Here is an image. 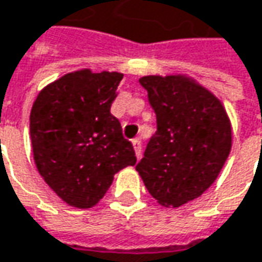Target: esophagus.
Masks as SVG:
<instances>
[{"label": "esophagus", "mask_w": 262, "mask_h": 262, "mask_svg": "<svg viewBox=\"0 0 262 262\" xmlns=\"http://www.w3.org/2000/svg\"><path fill=\"white\" fill-rule=\"evenodd\" d=\"M132 144H133V148H135V154H136V157H138V159H141V154H142V145H141V141H139V139H133V141H132Z\"/></svg>", "instance_id": "esophagus-1"}]
</instances>
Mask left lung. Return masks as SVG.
I'll return each mask as SVG.
<instances>
[{
	"label": "left lung",
	"mask_w": 262,
	"mask_h": 262,
	"mask_svg": "<svg viewBox=\"0 0 262 262\" xmlns=\"http://www.w3.org/2000/svg\"><path fill=\"white\" fill-rule=\"evenodd\" d=\"M157 117V132L136 170L166 208L200 197L228 159L233 130L223 102L188 75L139 78Z\"/></svg>",
	"instance_id": "8db88e82"
}]
</instances>
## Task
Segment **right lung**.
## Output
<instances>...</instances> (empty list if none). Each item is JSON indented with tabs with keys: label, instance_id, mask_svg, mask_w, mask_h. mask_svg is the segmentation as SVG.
<instances>
[{
	"label": "right lung",
	"instance_id": "add662e5",
	"mask_svg": "<svg viewBox=\"0 0 262 262\" xmlns=\"http://www.w3.org/2000/svg\"><path fill=\"white\" fill-rule=\"evenodd\" d=\"M121 72H70L38 93L29 116L34 162L67 205L99 203L117 172L135 166L132 144L111 114Z\"/></svg>",
	"mask_w": 262,
	"mask_h": 262
}]
</instances>
